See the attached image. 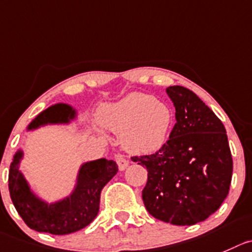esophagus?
Segmentation results:
<instances>
[{
  "label": "esophagus",
  "mask_w": 252,
  "mask_h": 252,
  "mask_svg": "<svg viewBox=\"0 0 252 252\" xmlns=\"http://www.w3.org/2000/svg\"><path fill=\"white\" fill-rule=\"evenodd\" d=\"M116 162H117V164H119L120 171H125V169L128 167V160L126 159L125 157H122V156H119V157H116Z\"/></svg>",
  "instance_id": "34e87169"
}]
</instances>
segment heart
I'll use <instances>...</instances> for the list:
<instances>
[{
	"instance_id": "1",
	"label": "heart",
	"mask_w": 252,
	"mask_h": 252,
	"mask_svg": "<svg viewBox=\"0 0 252 252\" xmlns=\"http://www.w3.org/2000/svg\"><path fill=\"white\" fill-rule=\"evenodd\" d=\"M173 121V111L168 105L142 93L126 95L100 112L102 126L122 132V147L136 155H150L163 147Z\"/></svg>"
}]
</instances>
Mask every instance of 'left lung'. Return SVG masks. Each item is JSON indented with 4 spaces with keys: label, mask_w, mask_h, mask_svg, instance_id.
I'll return each mask as SVG.
<instances>
[{
    "label": "left lung",
    "mask_w": 252,
    "mask_h": 252,
    "mask_svg": "<svg viewBox=\"0 0 252 252\" xmlns=\"http://www.w3.org/2000/svg\"><path fill=\"white\" fill-rule=\"evenodd\" d=\"M176 125L166 145L132 157L148 171L142 199L156 219L194 225L217 212L229 193L232 158L226 131L217 115L184 86L166 89Z\"/></svg>",
    "instance_id": "1"
}]
</instances>
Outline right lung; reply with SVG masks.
Here are the masks:
<instances>
[{
  "mask_svg": "<svg viewBox=\"0 0 252 252\" xmlns=\"http://www.w3.org/2000/svg\"><path fill=\"white\" fill-rule=\"evenodd\" d=\"M76 117V110L68 104H56L40 112L27 126V131L45 125H68ZM23 151L13 156L8 173V189L12 203L23 221L39 232L65 235L88 226L99 213L100 193L107 182L117 173L115 160L100 158L80 166L76 184L68 196L48 203L31 189L20 171Z\"/></svg>",
  "mask_w": 252,
  "mask_h": 252,
  "instance_id": "1",
  "label": "right lung"
}]
</instances>
